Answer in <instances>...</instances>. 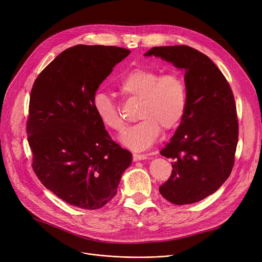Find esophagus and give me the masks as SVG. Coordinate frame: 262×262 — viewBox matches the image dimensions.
I'll use <instances>...</instances> for the list:
<instances>
[{"instance_id":"obj_1","label":"esophagus","mask_w":262,"mask_h":262,"mask_svg":"<svg viewBox=\"0 0 262 262\" xmlns=\"http://www.w3.org/2000/svg\"><path fill=\"white\" fill-rule=\"evenodd\" d=\"M133 159H134V161H141V160L147 159V156L146 155H142V154H134L133 155Z\"/></svg>"}]
</instances>
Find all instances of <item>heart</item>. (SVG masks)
<instances>
[{
    "label": "heart",
    "mask_w": 262,
    "mask_h": 262,
    "mask_svg": "<svg viewBox=\"0 0 262 262\" xmlns=\"http://www.w3.org/2000/svg\"><path fill=\"white\" fill-rule=\"evenodd\" d=\"M119 89L128 98L140 101L138 123L129 126L121 136L126 147L141 152L152 146L163 130H171L183 120L188 93L184 78L176 73L161 75L149 68H136L124 74ZM93 110L103 125L116 132L123 129L124 122L117 104L103 92H95Z\"/></svg>",
    "instance_id": "obj_1"
}]
</instances>
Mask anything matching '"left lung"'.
I'll return each instance as SVG.
<instances>
[{"label":"left lung","mask_w":262,"mask_h":262,"mask_svg":"<svg viewBox=\"0 0 262 262\" xmlns=\"http://www.w3.org/2000/svg\"><path fill=\"white\" fill-rule=\"evenodd\" d=\"M144 56L185 70L188 93L185 116L160 152L173 159V170L159 192L175 205L200 202L224 184L235 162L239 126L232 91L212 60L193 48L155 47Z\"/></svg>","instance_id":"1"}]
</instances>
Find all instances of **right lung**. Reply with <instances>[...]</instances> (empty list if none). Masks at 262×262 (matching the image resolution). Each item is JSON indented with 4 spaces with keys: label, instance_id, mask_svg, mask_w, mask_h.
<instances>
[{
    "label": "right lung",
    "instance_id": "right-lung-1",
    "mask_svg": "<svg viewBox=\"0 0 262 262\" xmlns=\"http://www.w3.org/2000/svg\"><path fill=\"white\" fill-rule=\"evenodd\" d=\"M129 53L78 45L60 53L34 82L26 125L33 168L47 189L75 207H103L132 163V153L112 140L92 106L103 80Z\"/></svg>",
    "mask_w": 262,
    "mask_h": 262
}]
</instances>
